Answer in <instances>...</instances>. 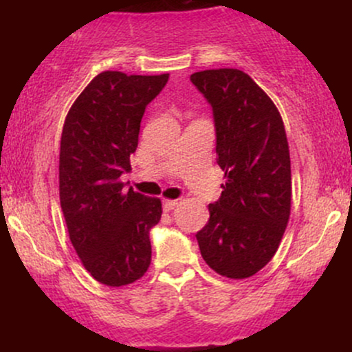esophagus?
<instances>
[{
    "label": "esophagus",
    "mask_w": 352,
    "mask_h": 352,
    "mask_svg": "<svg viewBox=\"0 0 352 352\" xmlns=\"http://www.w3.org/2000/svg\"><path fill=\"white\" fill-rule=\"evenodd\" d=\"M179 205V200H164V210L165 212H170Z\"/></svg>",
    "instance_id": "1"
}]
</instances>
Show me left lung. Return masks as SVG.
Here are the masks:
<instances>
[{
    "label": "left lung",
    "mask_w": 352,
    "mask_h": 352,
    "mask_svg": "<svg viewBox=\"0 0 352 352\" xmlns=\"http://www.w3.org/2000/svg\"><path fill=\"white\" fill-rule=\"evenodd\" d=\"M213 109L217 162L223 192L208 205L197 233L213 272L232 280L253 276L276 253L292 212V162L281 114L268 94L240 69L190 76Z\"/></svg>",
    "instance_id": "left-lung-1"
}]
</instances>
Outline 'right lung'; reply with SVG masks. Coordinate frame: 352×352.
Returning a JSON list of instances; mask_svg holds the SVG:
<instances>
[{"label": "right lung", "mask_w": 352, "mask_h": 352, "mask_svg": "<svg viewBox=\"0 0 352 352\" xmlns=\"http://www.w3.org/2000/svg\"><path fill=\"white\" fill-rule=\"evenodd\" d=\"M168 74L127 76L104 71L74 100L60 135L59 199L71 243L94 280L131 285L151 266L148 232L162 217V201L132 188L131 170L145 107Z\"/></svg>", "instance_id": "right-lung-1"}]
</instances>
